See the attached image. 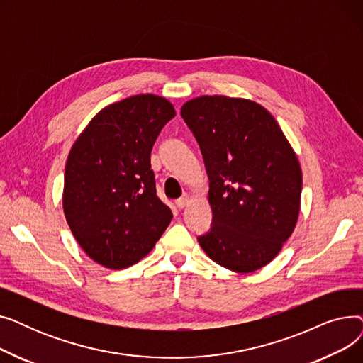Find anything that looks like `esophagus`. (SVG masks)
I'll return each mask as SVG.
<instances>
[{"label":"esophagus","instance_id":"34e87169","mask_svg":"<svg viewBox=\"0 0 363 363\" xmlns=\"http://www.w3.org/2000/svg\"><path fill=\"white\" fill-rule=\"evenodd\" d=\"M188 203H189V194H186V193H185L181 199H178V200L175 201V204H177L178 208H184Z\"/></svg>","mask_w":363,"mask_h":363}]
</instances>
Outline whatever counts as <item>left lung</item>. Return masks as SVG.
I'll use <instances>...</instances> for the list:
<instances>
[{
	"mask_svg": "<svg viewBox=\"0 0 363 363\" xmlns=\"http://www.w3.org/2000/svg\"><path fill=\"white\" fill-rule=\"evenodd\" d=\"M181 114L204 159L212 230L199 237L223 268L255 272L272 262L293 234L301 167L272 114L256 101L201 95Z\"/></svg>",
	"mask_w": 363,
	"mask_h": 363,
	"instance_id": "8db88e82",
	"label": "left lung"
}]
</instances>
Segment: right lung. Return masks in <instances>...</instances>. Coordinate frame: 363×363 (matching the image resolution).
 I'll return each instance as SVG.
<instances>
[{
  "instance_id": "add662e5",
  "label": "right lung",
  "mask_w": 363,
  "mask_h": 363,
  "mask_svg": "<svg viewBox=\"0 0 363 363\" xmlns=\"http://www.w3.org/2000/svg\"><path fill=\"white\" fill-rule=\"evenodd\" d=\"M177 114L155 94L100 110L76 138L65 169L63 211L82 250L108 269L145 257L172 220L157 197L151 148Z\"/></svg>"
}]
</instances>
